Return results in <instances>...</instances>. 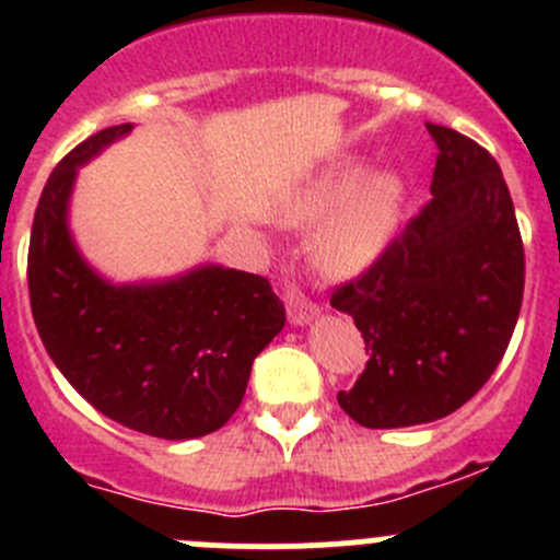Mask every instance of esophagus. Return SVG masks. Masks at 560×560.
Listing matches in <instances>:
<instances>
[{
    "mask_svg": "<svg viewBox=\"0 0 560 560\" xmlns=\"http://www.w3.org/2000/svg\"><path fill=\"white\" fill-rule=\"evenodd\" d=\"M284 303H287V316H290V322L295 327L308 325V322H314L316 316H319V308H316L314 303L303 295L301 287H295V284H287Z\"/></svg>",
    "mask_w": 560,
    "mask_h": 560,
    "instance_id": "obj_1",
    "label": "esophagus"
}]
</instances>
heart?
I'll return each mask as SVG.
<instances>
[{
  "mask_svg": "<svg viewBox=\"0 0 560 560\" xmlns=\"http://www.w3.org/2000/svg\"><path fill=\"white\" fill-rule=\"evenodd\" d=\"M406 189L395 173L343 162L279 202L276 217L308 228V262L322 279L352 281L374 268L404 222Z\"/></svg>",
  "mask_w": 560,
  "mask_h": 560,
  "instance_id": "obj_1",
  "label": "heart"
}]
</instances>
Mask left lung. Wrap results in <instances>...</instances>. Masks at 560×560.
I'll return each mask as SVG.
<instances>
[{
  "instance_id": "8db88e82",
  "label": "left lung",
  "mask_w": 560,
  "mask_h": 560,
  "mask_svg": "<svg viewBox=\"0 0 560 560\" xmlns=\"http://www.w3.org/2000/svg\"><path fill=\"white\" fill-rule=\"evenodd\" d=\"M436 143L433 200L380 262L332 292L363 332L365 371L338 393L363 428H409L460 409L510 347L525 284L515 206L499 162L466 135Z\"/></svg>"
}]
</instances>
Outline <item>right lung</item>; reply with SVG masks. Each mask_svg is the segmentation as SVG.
<instances>
[{"label":"right lung","mask_w":560,"mask_h":560,"mask_svg":"<svg viewBox=\"0 0 560 560\" xmlns=\"http://www.w3.org/2000/svg\"><path fill=\"white\" fill-rule=\"evenodd\" d=\"M129 132L118 124L92 135L50 173L30 241L32 316L56 369L94 409L184 442L235 415L254 358L284 327V303L268 279L222 265L113 284L83 259L67 222L78 167Z\"/></svg>","instance_id":"add662e5"}]
</instances>
